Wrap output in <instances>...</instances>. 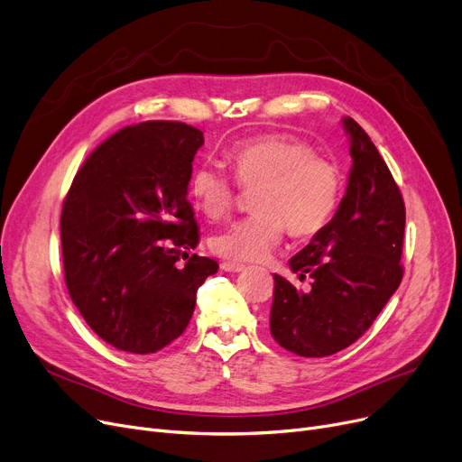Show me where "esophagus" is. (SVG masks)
<instances>
[{
	"instance_id": "obj_1",
	"label": "esophagus",
	"mask_w": 462,
	"mask_h": 462,
	"mask_svg": "<svg viewBox=\"0 0 462 462\" xmlns=\"http://www.w3.org/2000/svg\"><path fill=\"white\" fill-rule=\"evenodd\" d=\"M220 268H223L225 272H230V273H237V272H244L245 270V266L244 264H239V263H223L220 264Z\"/></svg>"
}]
</instances>
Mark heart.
<instances>
[{
	"label": "heart",
	"mask_w": 462,
	"mask_h": 462,
	"mask_svg": "<svg viewBox=\"0 0 462 462\" xmlns=\"http://www.w3.org/2000/svg\"><path fill=\"white\" fill-rule=\"evenodd\" d=\"M226 156L239 187L256 189V213L211 236L213 253L236 263H254L281 242L285 226L294 237H310L330 223L344 177L313 145L291 135L264 134L237 142ZM189 189L196 206L211 218L223 217L237 196L234 179L209 162L192 170Z\"/></svg>",
	"instance_id": "1"
}]
</instances>
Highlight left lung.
<instances>
[{
	"label": "left lung",
	"instance_id": "1",
	"mask_svg": "<svg viewBox=\"0 0 462 462\" xmlns=\"http://www.w3.org/2000/svg\"><path fill=\"white\" fill-rule=\"evenodd\" d=\"M353 166L346 196L330 223L291 258L298 291L273 273L270 330L300 356H328L355 344L402 281L400 264L406 208L398 185L368 134L344 118Z\"/></svg>",
	"mask_w": 462,
	"mask_h": 462
}]
</instances>
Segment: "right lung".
<instances>
[{"label":"right lung","mask_w":462,"mask_h":462,"mask_svg":"<svg viewBox=\"0 0 462 462\" xmlns=\"http://www.w3.org/2000/svg\"><path fill=\"white\" fill-rule=\"evenodd\" d=\"M202 145L204 132L185 123L126 126L92 151L64 199L69 296L118 351L171 344L190 323L199 285L218 270L208 256H189L199 234L187 192Z\"/></svg>","instance_id":"right-lung-1"}]
</instances>
